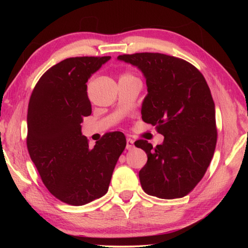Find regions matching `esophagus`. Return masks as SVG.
I'll use <instances>...</instances> for the list:
<instances>
[{"label": "esophagus", "mask_w": 248, "mask_h": 248, "mask_svg": "<svg viewBox=\"0 0 248 248\" xmlns=\"http://www.w3.org/2000/svg\"><path fill=\"white\" fill-rule=\"evenodd\" d=\"M127 150H132L134 148V140L131 139H127V146H125Z\"/></svg>", "instance_id": "esophagus-1"}]
</instances>
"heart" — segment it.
<instances>
[{"label": "heart", "instance_id": "heart-1", "mask_svg": "<svg viewBox=\"0 0 248 248\" xmlns=\"http://www.w3.org/2000/svg\"><path fill=\"white\" fill-rule=\"evenodd\" d=\"M132 77H133V76L130 75V73H124V75L120 77V78H132Z\"/></svg>", "mask_w": 248, "mask_h": 248}]
</instances>
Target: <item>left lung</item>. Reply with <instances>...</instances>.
<instances>
[{"label":"left lung","mask_w":248,"mask_h":248,"mask_svg":"<svg viewBox=\"0 0 248 248\" xmlns=\"http://www.w3.org/2000/svg\"><path fill=\"white\" fill-rule=\"evenodd\" d=\"M118 60L143 72L148 93L141 118L164 135L156 147L135 141L148 156L139 175L141 187L163 199L186 196L204 176L217 146L215 105L207 81L196 67L175 56L145 52Z\"/></svg>","instance_id":"1"}]
</instances>
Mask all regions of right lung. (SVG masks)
Instances as JSON below:
<instances>
[{"label":"right lung","mask_w":248,"mask_h":248,"mask_svg":"<svg viewBox=\"0 0 248 248\" xmlns=\"http://www.w3.org/2000/svg\"><path fill=\"white\" fill-rule=\"evenodd\" d=\"M110 56L70 57L46 70L31 94L26 145L49 192L61 202L83 205L107 194L116 163L127 145L109 132L88 146L83 117L92 114L87 81Z\"/></svg>","instance_id":"1"}]
</instances>
